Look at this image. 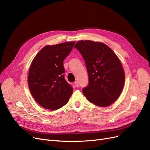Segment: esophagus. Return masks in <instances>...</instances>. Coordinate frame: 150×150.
Here are the masks:
<instances>
[{"mask_svg": "<svg viewBox=\"0 0 150 150\" xmlns=\"http://www.w3.org/2000/svg\"><path fill=\"white\" fill-rule=\"evenodd\" d=\"M74 84H75V86H76V87H79V82L78 81H75L74 82Z\"/></svg>", "mask_w": 150, "mask_h": 150, "instance_id": "34e87169", "label": "esophagus"}]
</instances>
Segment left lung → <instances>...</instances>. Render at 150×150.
<instances>
[{
	"label": "left lung",
	"instance_id": "8db88e82",
	"mask_svg": "<svg viewBox=\"0 0 150 150\" xmlns=\"http://www.w3.org/2000/svg\"><path fill=\"white\" fill-rule=\"evenodd\" d=\"M87 69L89 82L82 92L96 106L106 107L118 99L125 83V73L118 57L105 43L91 40L77 42Z\"/></svg>",
	"mask_w": 150,
	"mask_h": 150
}]
</instances>
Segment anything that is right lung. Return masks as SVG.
I'll list each match as a JSON object with an SVG mask.
<instances>
[{
  "instance_id": "right-lung-1",
  "label": "right lung",
  "mask_w": 150,
  "mask_h": 150,
  "mask_svg": "<svg viewBox=\"0 0 150 150\" xmlns=\"http://www.w3.org/2000/svg\"><path fill=\"white\" fill-rule=\"evenodd\" d=\"M75 42L46 45L36 55L30 67L28 87L32 96L42 107L56 110L68 102L73 88L64 78V60Z\"/></svg>"
}]
</instances>
